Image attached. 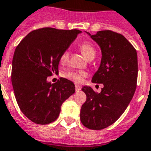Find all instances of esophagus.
I'll use <instances>...</instances> for the list:
<instances>
[{"label": "esophagus", "mask_w": 151, "mask_h": 151, "mask_svg": "<svg viewBox=\"0 0 151 151\" xmlns=\"http://www.w3.org/2000/svg\"><path fill=\"white\" fill-rule=\"evenodd\" d=\"M75 89H76V92H79V91H81V87L80 85H75Z\"/></svg>", "instance_id": "obj_1"}]
</instances>
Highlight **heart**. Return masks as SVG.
<instances>
[{
	"instance_id": "obj_1",
	"label": "heart",
	"mask_w": 151,
	"mask_h": 151,
	"mask_svg": "<svg viewBox=\"0 0 151 151\" xmlns=\"http://www.w3.org/2000/svg\"><path fill=\"white\" fill-rule=\"evenodd\" d=\"M81 52L83 54V55L87 59H90L92 58H94L95 55H96V50L95 48L88 42H85L80 45L79 46ZM69 59V53L67 52H64L63 54L62 55L59 61L61 64H65L68 62ZM86 73L84 71H81V72H74V71H70L67 73H66V77L67 79L72 81L75 83H81L83 81L84 78L86 77Z\"/></svg>"
}]
</instances>
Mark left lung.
Returning a JSON list of instances; mask_svg holds the SVG:
<instances>
[{
    "instance_id": "obj_1",
    "label": "left lung",
    "mask_w": 151,
    "mask_h": 151,
    "mask_svg": "<svg viewBox=\"0 0 151 151\" xmlns=\"http://www.w3.org/2000/svg\"><path fill=\"white\" fill-rule=\"evenodd\" d=\"M90 37L100 47L101 63L92 81L103 84L96 93L89 86L81 88L87 99L81 106V122L84 126L100 130L114 124L128 107L136 88L137 52L123 35L101 30Z\"/></svg>"
}]
</instances>
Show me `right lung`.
I'll use <instances>...</instances> for the list:
<instances>
[{"label":"right lung","instance_id":"1","mask_svg":"<svg viewBox=\"0 0 151 151\" xmlns=\"http://www.w3.org/2000/svg\"><path fill=\"white\" fill-rule=\"evenodd\" d=\"M81 31L45 27L27 34L16 47L12 59V83L20 110L39 124L58 118L64 101L75 92L72 81L47 78L59 73V59Z\"/></svg>","mask_w":151,"mask_h":151}]
</instances>
